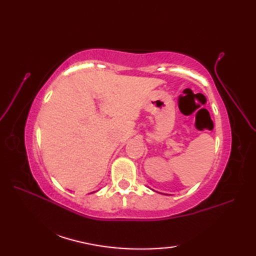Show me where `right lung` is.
Segmentation results:
<instances>
[{"label": "right lung", "mask_w": 256, "mask_h": 256, "mask_svg": "<svg viewBox=\"0 0 256 256\" xmlns=\"http://www.w3.org/2000/svg\"><path fill=\"white\" fill-rule=\"evenodd\" d=\"M91 194H92V192H91Z\"/></svg>", "instance_id": "right-lung-1"}]
</instances>
